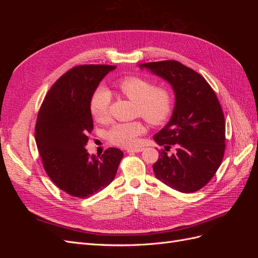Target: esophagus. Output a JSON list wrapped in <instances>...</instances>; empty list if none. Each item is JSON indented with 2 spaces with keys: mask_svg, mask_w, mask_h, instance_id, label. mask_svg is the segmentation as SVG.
Listing matches in <instances>:
<instances>
[{
  "mask_svg": "<svg viewBox=\"0 0 258 258\" xmlns=\"http://www.w3.org/2000/svg\"><path fill=\"white\" fill-rule=\"evenodd\" d=\"M144 150V148H142V147H137V148H129V150H127V152L129 153V154H134V153H140V152H142Z\"/></svg>",
  "mask_w": 258,
  "mask_h": 258,
  "instance_id": "1",
  "label": "esophagus"
}]
</instances>
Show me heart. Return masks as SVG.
Instances as JSON below:
<instances>
[{"label": "heart", "instance_id": "obj_1", "mask_svg": "<svg viewBox=\"0 0 258 258\" xmlns=\"http://www.w3.org/2000/svg\"><path fill=\"white\" fill-rule=\"evenodd\" d=\"M118 89L137 106V114L152 124L165 121L172 108L170 92L141 77L130 76L118 83ZM111 95L105 87H99L90 99V113L97 121H105L110 115ZM144 132V126L140 121L116 123L108 131L110 142L121 147H132L138 144L139 137Z\"/></svg>", "mask_w": 258, "mask_h": 258}]
</instances>
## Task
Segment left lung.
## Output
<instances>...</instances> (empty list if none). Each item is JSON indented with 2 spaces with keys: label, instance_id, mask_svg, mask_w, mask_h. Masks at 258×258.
Here are the masks:
<instances>
[{
  "label": "left lung",
  "instance_id": "1",
  "mask_svg": "<svg viewBox=\"0 0 258 258\" xmlns=\"http://www.w3.org/2000/svg\"><path fill=\"white\" fill-rule=\"evenodd\" d=\"M171 85L175 96L168 123L154 136L165 150L153 166L155 176L171 188L194 192L209 183L220 168L225 152V119L214 90L194 70L174 60L139 64Z\"/></svg>",
  "mask_w": 258,
  "mask_h": 258
}]
</instances>
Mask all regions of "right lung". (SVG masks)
I'll list each match as a JSON object with an SVG mask.
<instances>
[{
    "label": "right lung",
    "instance_id": "add662e5",
    "mask_svg": "<svg viewBox=\"0 0 258 258\" xmlns=\"http://www.w3.org/2000/svg\"><path fill=\"white\" fill-rule=\"evenodd\" d=\"M115 66H80L52 85L37 115L35 141L51 181L77 198H88L110 184L123 153L110 147L89 155L85 146L93 129L90 99Z\"/></svg>",
    "mask_w": 258,
    "mask_h": 258
}]
</instances>
